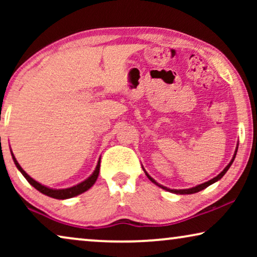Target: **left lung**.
I'll use <instances>...</instances> for the list:
<instances>
[{
  "mask_svg": "<svg viewBox=\"0 0 257 257\" xmlns=\"http://www.w3.org/2000/svg\"><path fill=\"white\" fill-rule=\"evenodd\" d=\"M236 152H237V147H236V150H235V153H234V157H233V159L230 160V163L227 165L226 166V168H224V170L221 172V173L219 174V175H216L215 178H213L212 180H209V181H207V182H203V184H201V185H198V186H195V187H192V188H188V189H170V188H167V187H165V186H163V185H160V184H158V182L154 180L153 178H151L150 175H149V173H147V172L145 171V174L147 175V178L150 179L151 181L153 182V184H156L157 186H159L160 188H163V189H165V191H168V192H172V193H175V194H193V193H198V192H200V191H202V189H205V188H207L208 187V186H210L212 184H214V182H216V181H219L221 178L223 177L224 174H226V172L229 170V167L231 166V164H233V161H234V159H235V156H236Z\"/></svg>",
  "mask_w": 257,
  "mask_h": 257,
  "instance_id": "obj_1",
  "label": "left lung"
}]
</instances>
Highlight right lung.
<instances>
[{
    "label": "right lung",
    "instance_id": "add662e5",
    "mask_svg": "<svg viewBox=\"0 0 257 257\" xmlns=\"http://www.w3.org/2000/svg\"><path fill=\"white\" fill-rule=\"evenodd\" d=\"M12 152V151H10ZM12 157H13V160L14 163H15L16 167L19 168V171L21 172V173L23 174V177L27 179L28 182L31 186H34L35 188L37 189V191H40L41 193H43V194L50 196V198H54V199H59V200H64V199H70V198H73V196L76 195H79L82 194V193L86 192L87 189L92 187V186L94 185V182H96L97 178H98V174H99V168H100V159L98 160V164L96 166V170H94V172L92 174L90 175L89 178L86 179V180H84L83 182H80V184L73 186V187H70V188H64V189H54V188H49L47 187V186H43L42 184H40V182H37L36 180H34L33 178L29 177L26 172H24V170L22 167L20 166V164L17 163L16 158L14 157V154L12 152Z\"/></svg>",
    "mask_w": 257,
    "mask_h": 257
}]
</instances>
